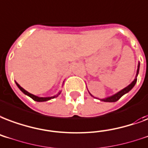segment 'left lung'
Here are the masks:
<instances>
[{
	"mask_svg": "<svg viewBox=\"0 0 148 148\" xmlns=\"http://www.w3.org/2000/svg\"><path fill=\"white\" fill-rule=\"evenodd\" d=\"M139 68H140V64L138 65V69H137V74H138L139 73ZM136 80H137V79H135L132 82V83L129 85L128 86H126L125 88H124L123 90H122L121 91H119V93H117L116 94H115V95H113V96L112 97H108V98H105V99H102L101 101H105V102H115L117 101L118 100H119L125 94H126V93H128L129 91L131 89L133 88V86H135V84H136ZM91 95V94H90ZM92 96V95H91Z\"/></svg>",
	"mask_w": 148,
	"mask_h": 148,
	"instance_id": "8db88e82",
	"label": "left lung"
}]
</instances>
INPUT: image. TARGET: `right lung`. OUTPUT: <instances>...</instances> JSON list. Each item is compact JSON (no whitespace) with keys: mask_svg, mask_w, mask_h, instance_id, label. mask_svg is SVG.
Listing matches in <instances>:
<instances>
[{"mask_svg":"<svg viewBox=\"0 0 148 148\" xmlns=\"http://www.w3.org/2000/svg\"><path fill=\"white\" fill-rule=\"evenodd\" d=\"M16 85L18 86V87L21 90V91H23V93L25 94H26V95H28L29 97H30L33 100H34V101H39V102H42V101H48V100L51 99V98H54V97H56L58 96H54V97H38L35 96V95H33V94H30V93H29V92H27L26 90H25L22 87V86H20L17 83H16Z\"/></svg>","mask_w":148,"mask_h":148,"instance_id":"add662e5","label":"right lung"}]
</instances>
